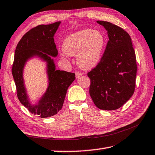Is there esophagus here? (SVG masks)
<instances>
[{
	"label": "esophagus",
	"mask_w": 155,
	"mask_h": 155,
	"mask_svg": "<svg viewBox=\"0 0 155 155\" xmlns=\"http://www.w3.org/2000/svg\"><path fill=\"white\" fill-rule=\"evenodd\" d=\"M75 74H76V78H80L81 76H82V73L80 72H76Z\"/></svg>",
	"instance_id": "obj_1"
}]
</instances>
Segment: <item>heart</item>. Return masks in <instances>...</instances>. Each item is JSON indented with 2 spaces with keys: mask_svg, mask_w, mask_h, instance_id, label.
I'll return each mask as SVG.
<instances>
[{
  "mask_svg": "<svg viewBox=\"0 0 155 155\" xmlns=\"http://www.w3.org/2000/svg\"><path fill=\"white\" fill-rule=\"evenodd\" d=\"M106 45V38L100 31L81 30L68 35L63 51L68 55H77V64L83 70H90L101 61Z\"/></svg>",
  "mask_w": 155,
  "mask_h": 155,
  "instance_id": "1",
  "label": "heart"
}]
</instances>
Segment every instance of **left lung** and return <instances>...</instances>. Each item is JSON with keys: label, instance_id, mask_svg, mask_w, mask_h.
Returning a JSON list of instances; mask_svg holds the SVG:
<instances>
[{"label": "left lung", "instance_id": "8db88e82", "mask_svg": "<svg viewBox=\"0 0 155 155\" xmlns=\"http://www.w3.org/2000/svg\"><path fill=\"white\" fill-rule=\"evenodd\" d=\"M109 36L101 61L87 73L90 94L100 109L115 110L122 107L135 90L137 63L128 33L107 21H97Z\"/></svg>", "mask_w": 155, "mask_h": 155}]
</instances>
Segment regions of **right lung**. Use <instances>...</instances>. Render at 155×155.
<instances>
[{"label": "right lung", "mask_w": 155, "mask_h": 155, "mask_svg": "<svg viewBox=\"0 0 155 155\" xmlns=\"http://www.w3.org/2000/svg\"><path fill=\"white\" fill-rule=\"evenodd\" d=\"M60 23L40 25L31 28L21 38L15 51L12 74L18 98L31 114L40 117L53 116L61 109L68 88L75 79L74 73L56 70L53 59L48 55L56 57L58 54L53 37ZM35 55L40 56L48 63L49 85L39 104L32 106L27 99L22 71L27 59Z\"/></svg>", "instance_id": "right-lung-1"}]
</instances>
